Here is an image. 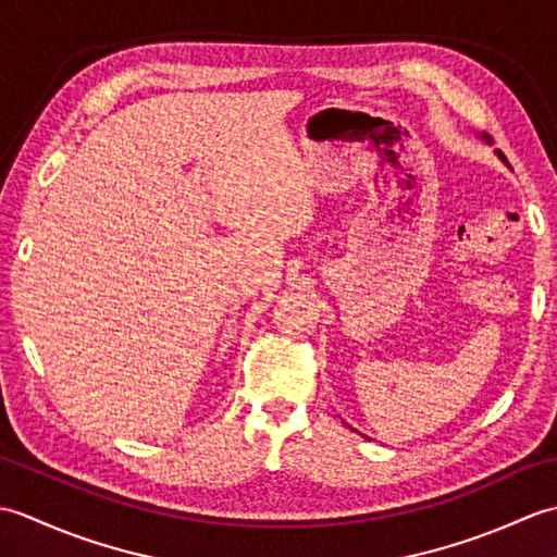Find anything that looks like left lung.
<instances>
[{"label":"left lung","instance_id":"8db88e82","mask_svg":"<svg viewBox=\"0 0 557 557\" xmlns=\"http://www.w3.org/2000/svg\"><path fill=\"white\" fill-rule=\"evenodd\" d=\"M481 138H483V140H486V144H493V140H491V136H486V134H483ZM495 152H498V158H500L503 162H507V160H505V156H503V152H500V150H495Z\"/></svg>","mask_w":557,"mask_h":557}]
</instances>
